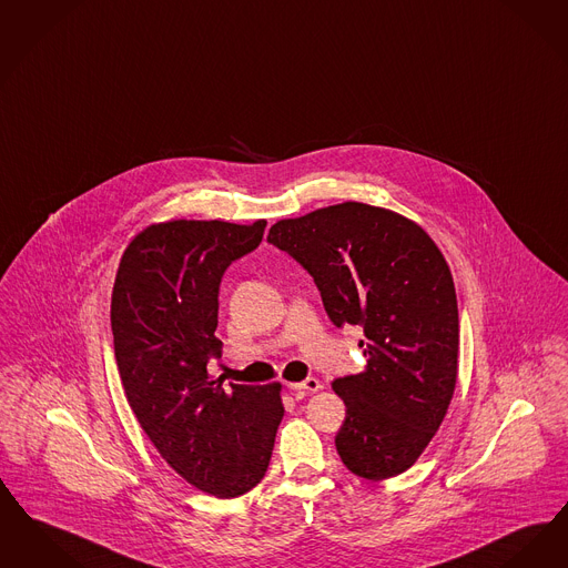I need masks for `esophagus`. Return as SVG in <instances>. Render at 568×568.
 <instances>
[{"label": "esophagus", "instance_id": "obj_1", "mask_svg": "<svg viewBox=\"0 0 568 568\" xmlns=\"http://www.w3.org/2000/svg\"><path fill=\"white\" fill-rule=\"evenodd\" d=\"M290 388L292 390H306V393H317L318 388H321V383H318L317 378H306V381H302V383H290Z\"/></svg>", "mask_w": 568, "mask_h": 568}]
</instances>
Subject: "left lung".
Segmentation results:
<instances>
[{
	"mask_svg": "<svg viewBox=\"0 0 568 568\" xmlns=\"http://www.w3.org/2000/svg\"><path fill=\"white\" fill-rule=\"evenodd\" d=\"M268 241L313 274L334 325L364 327V372L332 383L346 406L342 463L374 481L404 474L439 429L458 374L444 253L406 215L355 201L278 220Z\"/></svg>",
	"mask_w": 568,
	"mask_h": 568,
	"instance_id": "left-lung-1",
	"label": "left lung"
}]
</instances>
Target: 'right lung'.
Returning <instances> with one entry per match:
<instances>
[{
	"instance_id": "right-lung-1",
	"label": "right lung",
	"mask_w": 568,
	"mask_h": 568,
	"mask_svg": "<svg viewBox=\"0 0 568 568\" xmlns=\"http://www.w3.org/2000/svg\"><path fill=\"white\" fill-rule=\"evenodd\" d=\"M266 220H169L143 227L120 257L112 292L115 364L129 406L160 456L217 499L266 474L283 420L281 383L224 386L217 294L227 266L255 250Z\"/></svg>"
}]
</instances>
